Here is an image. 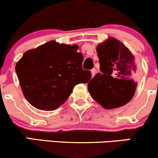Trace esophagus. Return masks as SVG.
I'll return each instance as SVG.
<instances>
[{"instance_id": "esophagus-1", "label": "esophagus", "mask_w": 158, "mask_h": 158, "mask_svg": "<svg viewBox=\"0 0 158 158\" xmlns=\"http://www.w3.org/2000/svg\"><path fill=\"white\" fill-rule=\"evenodd\" d=\"M90 73H91V77H94L96 74V69H92V70H90Z\"/></svg>"}]
</instances>
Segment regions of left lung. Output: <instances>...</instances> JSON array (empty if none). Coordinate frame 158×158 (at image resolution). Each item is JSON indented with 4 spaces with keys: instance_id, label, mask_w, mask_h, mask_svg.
Masks as SVG:
<instances>
[{
    "instance_id": "8db88e82",
    "label": "left lung",
    "mask_w": 158,
    "mask_h": 158,
    "mask_svg": "<svg viewBox=\"0 0 158 158\" xmlns=\"http://www.w3.org/2000/svg\"><path fill=\"white\" fill-rule=\"evenodd\" d=\"M97 52L101 73L88 82V91L106 109L123 106L131 101L137 88V59L126 45L113 37L98 44Z\"/></svg>"
}]
</instances>
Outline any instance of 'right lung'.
Returning <instances> with one entry per match:
<instances>
[{
    "instance_id": "add662e5",
    "label": "right lung",
    "mask_w": 158,
    "mask_h": 158,
    "mask_svg": "<svg viewBox=\"0 0 158 158\" xmlns=\"http://www.w3.org/2000/svg\"><path fill=\"white\" fill-rule=\"evenodd\" d=\"M77 44L50 41L24 52L15 66L23 96L32 106L52 110L68 99L75 85L91 78L82 69Z\"/></svg>"
}]
</instances>
